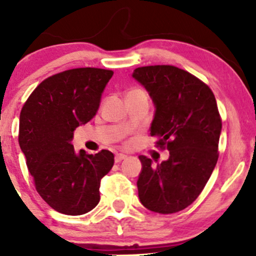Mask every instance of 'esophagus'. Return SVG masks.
I'll return each instance as SVG.
<instances>
[{
	"instance_id": "esophagus-1",
	"label": "esophagus",
	"mask_w": 256,
	"mask_h": 256,
	"mask_svg": "<svg viewBox=\"0 0 256 256\" xmlns=\"http://www.w3.org/2000/svg\"><path fill=\"white\" fill-rule=\"evenodd\" d=\"M116 158V162H120V161H122L124 158H126V155L120 152V154H116V158Z\"/></svg>"
}]
</instances>
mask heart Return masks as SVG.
<instances>
[{
  "mask_svg": "<svg viewBox=\"0 0 256 256\" xmlns=\"http://www.w3.org/2000/svg\"><path fill=\"white\" fill-rule=\"evenodd\" d=\"M134 90H137V89H134Z\"/></svg>",
  "mask_w": 256,
  "mask_h": 256,
  "instance_id": "heart-1",
  "label": "heart"
}]
</instances>
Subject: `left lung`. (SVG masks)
<instances>
[{"mask_svg": "<svg viewBox=\"0 0 256 256\" xmlns=\"http://www.w3.org/2000/svg\"><path fill=\"white\" fill-rule=\"evenodd\" d=\"M154 101L150 134L170 158L158 165L140 155V202L152 212L172 214L198 198L219 158L222 118L213 91L201 79L171 64L138 67L132 74Z\"/></svg>", "mask_w": 256, "mask_h": 256, "instance_id": "8db88e82", "label": "left lung"}]
</instances>
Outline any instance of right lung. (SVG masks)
<instances>
[{
    "label": "right lung",
    "instance_id": "add662e5",
    "mask_svg": "<svg viewBox=\"0 0 256 256\" xmlns=\"http://www.w3.org/2000/svg\"><path fill=\"white\" fill-rule=\"evenodd\" d=\"M113 71L73 68L48 77L20 112L19 144L40 198L52 210L80 216L100 201L101 179L114 165L110 150L76 154L73 131L92 119Z\"/></svg>",
    "mask_w": 256,
    "mask_h": 256
}]
</instances>
